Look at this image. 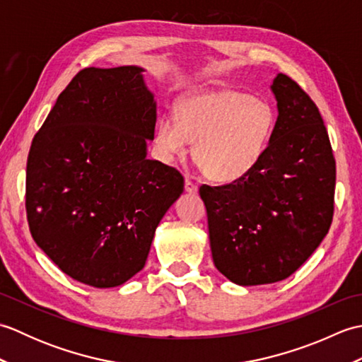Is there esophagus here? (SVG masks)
I'll list each match as a JSON object with an SVG mask.
<instances>
[{"instance_id": "1", "label": "esophagus", "mask_w": 362, "mask_h": 362, "mask_svg": "<svg viewBox=\"0 0 362 362\" xmlns=\"http://www.w3.org/2000/svg\"><path fill=\"white\" fill-rule=\"evenodd\" d=\"M197 189H199V187H197V183H194L193 180L189 179V177H187L185 179V191L187 193H197Z\"/></svg>"}]
</instances>
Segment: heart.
<instances>
[{
  "instance_id": "heart-1",
  "label": "heart",
  "mask_w": 362,
  "mask_h": 362,
  "mask_svg": "<svg viewBox=\"0 0 362 362\" xmlns=\"http://www.w3.org/2000/svg\"><path fill=\"white\" fill-rule=\"evenodd\" d=\"M276 124L274 107L233 88L189 96L157 122L153 144L165 161L187 157L189 143L206 177L233 182L263 158Z\"/></svg>"
}]
</instances>
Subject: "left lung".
Listing matches in <instances>:
<instances>
[{"label":"left lung","instance_id":"left-lung-1","mask_svg":"<svg viewBox=\"0 0 362 362\" xmlns=\"http://www.w3.org/2000/svg\"><path fill=\"white\" fill-rule=\"evenodd\" d=\"M272 91L279 118L259 163L232 183L199 189L213 263L241 286L294 274L319 247L334 213L336 160L317 105L283 73Z\"/></svg>","mask_w":362,"mask_h":362}]
</instances>
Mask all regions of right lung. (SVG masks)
I'll return each mask as SVG.
<instances>
[{
  "label": "right lung",
  "instance_id": "right-lung-1",
  "mask_svg": "<svg viewBox=\"0 0 362 362\" xmlns=\"http://www.w3.org/2000/svg\"><path fill=\"white\" fill-rule=\"evenodd\" d=\"M141 71L83 68L29 149L30 235L60 271L93 288L141 271L158 222L183 191L175 168L146 158L157 107Z\"/></svg>",
  "mask_w": 362,
  "mask_h": 362
}]
</instances>
